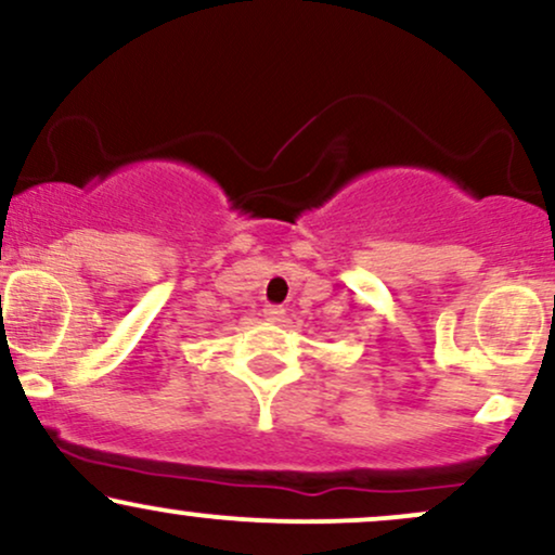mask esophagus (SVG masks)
<instances>
[{
	"instance_id": "esophagus-1",
	"label": "esophagus",
	"mask_w": 555,
	"mask_h": 555,
	"mask_svg": "<svg viewBox=\"0 0 555 555\" xmlns=\"http://www.w3.org/2000/svg\"><path fill=\"white\" fill-rule=\"evenodd\" d=\"M284 313L286 310L282 308V305H266V310H263V315L269 318V321H282Z\"/></svg>"
}]
</instances>
